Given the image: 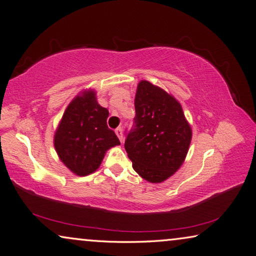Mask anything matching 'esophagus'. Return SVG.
<instances>
[{"instance_id": "obj_1", "label": "esophagus", "mask_w": 256, "mask_h": 256, "mask_svg": "<svg viewBox=\"0 0 256 256\" xmlns=\"http://www.w3.org/2000/svg\"><path fill=\"white\" fill-rule=\"evenodd\" d=\"M115 133H116L118 138H120V141L123 142V130H122V128H118L116 130H115Z\"/></svg>"}]
</instances>
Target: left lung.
<instances>
[{
  "instance_id": "8db88e82",
  "label": "left lung",
  "mask_w": 256,
  "mask_h": 256,
  "mask_svg": "<svg viewBox=\"0 0 256 256\" xmlns=\"http://www.w3.org/2000/svg\"><path fill=\"white\" fill-rule=\"evenodd\" d=\"M135 118L125 138V150L135 172L161 183L178 171L192 138L181 104L164 90L141 81L135 95Z\"/></svg>"
}]
</instances>
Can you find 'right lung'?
I'll return each instance as SVG.
<instances>
[{
  "mask_svg": "<svg viewBox=\"0 0 256 256\" xmlns=\"http://www.w3.org/2000/svg\"><path fill=\"white\" fill-rule=\"evenodd\" d=\"M108 108L96 102L94 91L75 98L65 110L54 146L65 166L80 176L96 171L105 152L121 144L108 126Z\"/></svg>",
  "mask_w": 256,
  "mask_h": 256,
  "instance_id": "add662e5",
  "label": "right lung"
}]
</instances>
